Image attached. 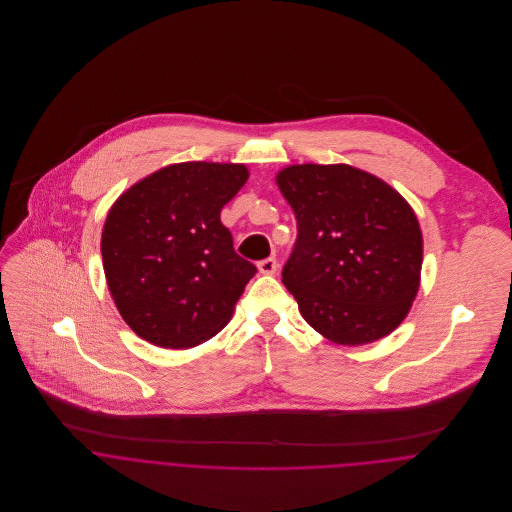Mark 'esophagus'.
I'll return each mask as SVG.
<instances>
[{
  "instance_id": "obj_1",
  "label": "esophagus",
  "mask_w": 512,
  "mask_h": 512,
  "mask_svg": "<svg viewBox=\"0 0 512 512\" xmlns=\"http://www.w3.org/2000/svg\"><path fill=\"white\" fill-rule=\"evenodd\" d=\"M258 270L262 272V274H276V270H278V262H276V258H264V260H260L258 262Z\"/></svg>"
}]
</instances>
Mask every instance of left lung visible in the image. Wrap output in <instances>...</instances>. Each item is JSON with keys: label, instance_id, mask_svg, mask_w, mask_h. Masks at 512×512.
<instances>
[{"label": "left lung", "instance_id": "obj_1", "mask_svg": "<svg viewBox=\"0 0 512 512\" xmlns=\"http://www.w3.org/2000/svg\"><path fill=\"white\" fill-rule=\"evenodd\" d=\"M278 185L297 220L282 282L303 319L339 345L392 333L420 286L422 232L410 205L351 165H292Z\"/></svg>", "mask_w": 512, "mask_h": 512}]
</instances>
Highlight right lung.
Returning a JSON list of instances; mask_svg holds the SVG:
<instances>
[{
  "instance_id": "right-lung-1",
  "label": "right lung",
  "mask_w": 512,
  "mask_h": 512,
  "mask_svg": "<svg viewBox=\"0 0 512 512\" xmlns=\"http://www.w3.org/2000/svg\"><path fill=\"white\" fill-rule=\"evenodd\" d=\"M246 179L244 165L187 161L155 171L116 201L102 230V262L136 335L163 349H189L228 323L258 272L220 222Z\"/></svg>"
}]
</instances>
